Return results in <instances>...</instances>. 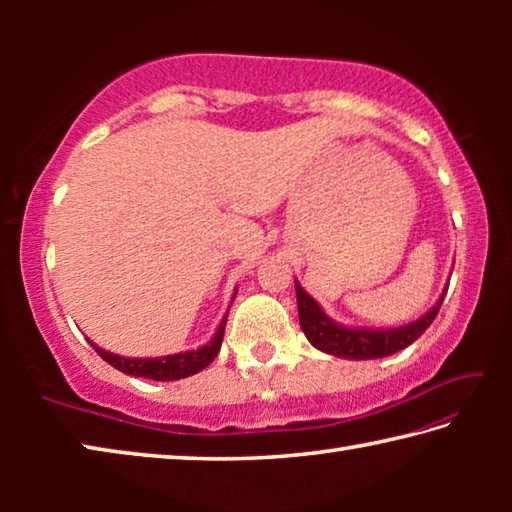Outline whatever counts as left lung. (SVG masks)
Returning <instances> with one entry per match:
<instances>
[{"instance_id": "obj_1", "label": "left lung", "mask_w": 512, "mask_h": 512, "mask_svg": "<svg viewBox=\"0 0 512 512\" xmlns=\"http://www.w3.org/2000/svg\"><path fill=\"white\" fill-rule=\"evenodd\" d=\"M447 289L443 296L436 300L427 314L413 320L409 325L391 327V329H372V327H345L336 320L329 318L323 307L309 296V293L300 287L296 280V298H298V318L300 327L305 332L307 341L314 345L316 350L332 354L339 359H354V361H366V359H381L391 357V354L404 350L406 345L418 341L424 334L433 318H436L440 305H443Z\"/></svg>"}]
</instances>
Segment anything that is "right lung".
Listing matches in <instances>:
<instances>
[{
	"label": "right lung",
	"mask_w": 512,
	"mask_h": 512,
	"mask_svg": "<svg viewBox=\"0 0 512 512\" xmlns=\"http://www.w3.org/2000/svg\"><path fill=\"white\" fill-rule=\"evenodd\" d=\"M225 323H228V316H223L221 325L216 327V334L212 336L210 343H205L196 350L169 354V357L133 359V357H121V354H112L108 350L99 348V345H94L92 341H90V345L97 350V354L103 361H108L112 368L124 372V375L155 379V381H176V379H185L189 375H196V372H201L205 366H210L216 354H219V350H221Z\"/></svg>",
	"instance_id": "1"
}]
</instances>
